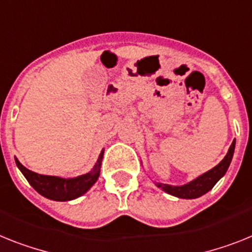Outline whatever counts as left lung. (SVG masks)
Returning a JSON list of instances; mask_svg holds the SVG:
<instances>
[{
  "instance_id": "obj_1",
  "label": "left lung",
  "mask_w": 252,
  "mask_h": 252,
  "mask_svg": "<svg viewBox=\"0 0 252 252\" xmlns=\"http://www.w3.org/2000/svg\"><path fill=\"white\" fill-rule=\"evenodd\" d=\"M234 146H236V139H234L232 145H230L229 150H228L225 158L221 160L217 166L209 170V172L204 173L202 175L197 177L196 179L191 181L189 183L185 186H169L164 185V183H156L158 188H161L162 191H165L166 193L175 196L179 198H197L206 192H209L211 188L214 187L219 179L227 173L229 164L232 161L234 152Z\"/></svg>"
}]
</instances>
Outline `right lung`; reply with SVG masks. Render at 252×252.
Segmentation results:
<instances>
[{"label": "right lung", "instance_id": "1", "mask_svg": "<svg viewBox=\"0 0 252 252\" xmlns=\"http://www.w3.org/2000/svg\"><path fill=\"white\" fill-rule=\"evenodd\" d=\"M102 158L103 150L97 158V162L94 164V169L90 173L70 179L38 174V173L32 172L24 165H22L18 158H15V162H16L18 168L20 169V172L23 173V175L27 178V181L29 182V185L43 197L54 200V201H70V200H74V198L86 193L96 183L98 175H100Z\"/></svg>", "mask_w": 252, "mask_h": 252}]
</instances>
